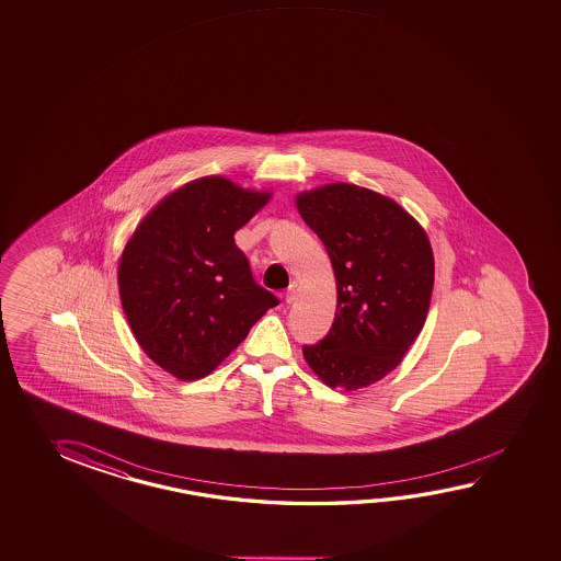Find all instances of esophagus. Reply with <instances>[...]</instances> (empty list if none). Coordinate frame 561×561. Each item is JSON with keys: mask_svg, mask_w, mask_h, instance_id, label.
Masks as SVG:
<instances>
[{"mask_svg": "<svg viewBox=\"0 0 561 561\" xmlns=\"http://www.w3.org/2000/svg\"><path fill=\"white\" fill-rule=\"evenodd\" d=\"M286 302H293L295 298L298 297V283H293V285L286 288Z\"/></svg>", "mask_w": 561, "mask_h": 561, "instance_id": "obj_1", "label": "esophagus"}]
</instances>
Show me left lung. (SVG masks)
<instances>
[{
    "instance_id": "8db88e82",
    "label": "left lung",
    "mask_w": 561,
    "mask_h": 561,
    "mask_svg": "<svg viewBox=\"0 0 561 561\" xmlns=\"http://www.w3.org/2000/svg\"><path fill=\"white\" fill-rule=\"evenodd\" d=\"M297 209L324 242L339 290L329 334L302 354L330 388L374 385L424 327L434 286L428 237L392 198L358 185L300 193Z\"/></svg>"
}]
</instances>
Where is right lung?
Returning a JSON list of instances; mask_svg holds the SVG:
<instances>
[{"label": "right lung", "mask_w": 561, "mask_h": 561, "mask_svg": "<svg viewBox=\"0 0 561 561\" xmlns=\"http://www.w3.org/2000/svg\"><path fill=\"white\" fill-rule=\"evenodd\" d=\"M268 198L203 176L163 198L123 251L125 317L145 354L179 380L213 373L278 305L234 244V232Z\"/></svg>", "instance_id": "obj_1"}]
</instances>
